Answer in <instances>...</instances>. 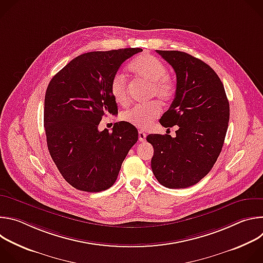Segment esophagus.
I'll return each mask as SVG.
<instances>
[{"label":"esophagus","instance_id":"1","mask_svg":"<svg viewBox=\"0 0 263 263\" xmlns=\"http://www.w3.org/2000/svg\"><path fill=\"white\" fill-rule=\"evenodd\" d=\"M138 139L140 142H144L146 139V134L143 131H139L138 132Z\"/></svg>","mask_w":263,"mask_h":263}]
</instances>
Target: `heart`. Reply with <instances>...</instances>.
Here are the masks:
<instances>
[{"mask_svg": "<svg viewBox=\"0 0 263 263\" xmlns=\"http://www.w3.org/2000/svg\"><path fill=\"white\" fill-rule=\"evenodd\" d=\"M129 69L134 76L149 84L148 97H156L161 102H168L176 92L174 82L167 77L166 66L157 58L151 55H142L134 59ZM110 92L114 100L126 106L129 103L128 82L123 73H116L110 81ZM160 115V106L152 101L146 104H138L122 114V119L130 125L145 129L151 125Z\"/></svg>", "mask_w": 263, "mask_h": 263, "instance_id": "1", "label": "heart"}]
</instances>
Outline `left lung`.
Segmentation results:
<instances>
[{
    "label": "left lung",
    "mask_w": 263,
    "mask_h": 263,
    "mask_svg": "<svg viewBox=\"0 0 263 263\" xmlns=\"http://www.w3.org/2000/svg\"><path fill=\"white\" fill-rule=\"evenodd\" d=\"M156 52L174 68L175 99L160 119L165 127L178 126L176 137L149 134L154 155L152 171L167 189L197 184L213 167L226 137L230 107L216 72L204 61L180 51Z\"/></svg>",
    "instance_id": "left-lung-1"
}]
</instances>
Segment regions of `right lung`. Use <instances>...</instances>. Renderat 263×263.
<instances>
[{
    "label": "right lung",
    "instance_id": "add662e5",
    "mask_svg": "<svg viewBox=\"0 0 263 263\" xmlns=\"http://www.w3.org/2000/svg\"><path fill=\"white\" fill-rule=\"evenodd\" d=\"M139 48L89 52L73 58L49 83L44 124L50 155L76 190L100 193L118 179L122 163L138 139L137 129L116 123L99 131L102 118L118 114L110 81Z\"/></svg>",
    "mask_w": 263,
    "mask_h": 263
}]
</instances>
